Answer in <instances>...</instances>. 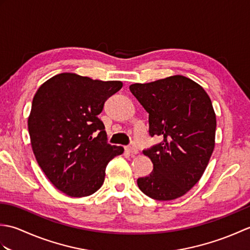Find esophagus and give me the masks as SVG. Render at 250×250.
Here are the masks:
<instances>
[{
	"instance_id": "esophagus-1",
	"label": "esophagus",
	"mask_w": 250,
	"mask_h": 250,
	"mask_svg": "<svg viewBox=\"0 0 250 250\" xmlns=\"http://www.w3.org/2000/svg\"><path fill=\"white\" fill-rule=\"evenodd\" d=\"M125 150L128 151V152H130V153H132V155H137V153H139V149H137L136 147H133V146L126 147Z\"/></svg>"
}]
</instances>
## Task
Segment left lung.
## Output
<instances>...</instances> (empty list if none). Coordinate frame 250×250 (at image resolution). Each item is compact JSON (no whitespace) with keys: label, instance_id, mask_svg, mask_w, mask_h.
Listing matches in <instances>:
<instances>
[{"label":"left lung","instance_id":"1","mask_svg":"<svg viewBox=\"0 0 250 250\" xmlns=\"http://www.w3.org/2000/svg\"><path fill=\"white\" fill-rule=\"evenodd\" d=\"M130 91L149 114V134L163 137L143 151L153 171L137 179L139 188L158 201L183 196L199 182L215 148L216 114L208 94L182 75L133 83Z\"/></svg>","mask_w":250,"mask_h":250}]
</instances>
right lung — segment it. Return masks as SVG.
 I'll return each mask as SVG.
<instances>
[{"mask_svg":"<svg viewBox=\"0 0 250 250\" xmlns=\"http://www.w3.org/2000/svg\"><path fill=\"white\" fill-rule=\"evenodd\" d=\"M121 88L118 81L61 73L37 89L28 118L32 150L50 183L68 196L98 191L107 163L125 150L107 144L105 126L98 118L105 101Z\"/></svg>","mask_w":250,"mask_h":250,"instance_id":"add662e5","label":"right lung"}]
</instances>
